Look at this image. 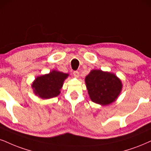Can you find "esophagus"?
<instances>
[{
    "label": "esophagus",
    "mask_w": 151,
    "mask_h": 151,
    "mask_svg": "<svg viewBox=\"0 0 151 151\" xmlns=\"http://www.w3.org/2000/svg\"><path fill=\"white\" fill-rule=\"evenodd\" d=\"M73 76H75L76 78H78V76H79V72L78 71V70H76V71H73Z\"/></svg>",
    "instance_id": "1"
}]
</instances>
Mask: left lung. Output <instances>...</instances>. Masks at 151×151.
<instances>
[{"instance_id":"left-lung-1","label":"left lung","mask_w":151,"mask_h":151,"mask_svg":"<svg viewBox=\"0 0 151 151\" xmlns=\"http://www.w3.org/2000/svg\"><path fill=\"white\" fill-rule=\"evenodd\" d=\"M85 83L91 100L107 106L117 99L122 84L115 74L101 70H92L85 77Z\"/></svg>"}]
</instances>
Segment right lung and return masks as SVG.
<instances>
[{"label":"right lung","mask_w":151,"mask_h":151,"mask_svg":"<svg viewBox=\"0 0 151 151\" xmlns=\"http://www.w3.org/2000/svg\"><path fill=\"white\" fill-rule=\"evenodd\" d=\"M68 76V74L53 70L50 73L37 77L31 87L35 94L40 98L56 97L60 94L64 81Z\"/></svg>","instance_id":"add662e5"}]
</instances>
